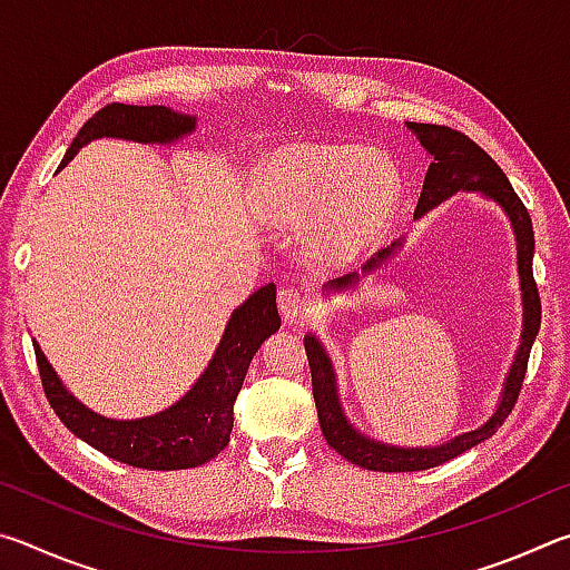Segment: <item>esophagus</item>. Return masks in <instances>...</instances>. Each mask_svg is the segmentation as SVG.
Returning <instances> with one entry per match:
<instances>
[{
    "label": "esophagus",
    "mask_w": 570,
    "mask_h": 570,
    "mask_svg": "<svg viewBox=\"0 0 570 570\" xmlns=\"http://www.w3.org/2000/svg\"><path fill=\"white\" fill-rule=\"evenodd\" d=\"M278 312H282L286 322L304 320L308 312V298L298 292V288H282V292H278Z\"/></svg>",
    "instance_id": "1"
}]
</instances>
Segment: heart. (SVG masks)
Segmentation results:
<instances>
[{
    "mask_svg": "<svg viewBox=\"0 0 570 570\" xmlns=\"http://www.w3.org/2000/svg\"><path fill=\"white\" fill-rule=\"evenodd\" d=\"M400 198L394 163L352 142H292L256 176V204L268 224L308 230V246L330 264H350L377 244Z\"/></svg>",
    "mask_w": 570,
    "mask_h": 570,
    "instance_id": "b5f03b06",
    "label": "heart"
}]
</instances>
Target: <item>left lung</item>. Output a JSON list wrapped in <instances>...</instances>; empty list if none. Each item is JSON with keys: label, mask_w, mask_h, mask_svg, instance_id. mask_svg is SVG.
I'll list each match as a JSON object with an SVG mask.
<instances>
[{"label": "left lung", "mask_w": 570, "mask_h": 570, "mask_svg": "<svg viewBox=\"0 0 570 570\" xmlns=\"http://www.w3.org/2000/svg\"><path fill=\"white\" fill-rule=\"evenodd\" d=\"M407 128L417 135V140L422 142V148L430 153L432 160L428 176H424L417 208H414V218L424 216L428 210L440 206L442 200H448L460 190L482 193L485 198L495 200L510 218V226H513V234L518 240V276L520 292H523V332H520V346L515 352L513 366H510L505 377L503 397H500L493 417L485 424H480L478 430H470L465 435L452 438L435 448H397L362 435V432L346 420V414L342 410L330 354H326L322 342L316 340L314 334H306L304 346L308 356V370H312V392L326 442H330V448L340 452L342 458L354 462V465L377 472H414L438 468L442 462L458 458L470 448L493 438L500 424L505 422L510 410L515 407L520 387H523L525 380L530 346H533L540 330V296L533 278V224H530L528 208L523 206V200L518 198L513 186H510L505 173L500 170L498 163L490 158L478 142H472L468 135H462L460 130L430 122H407ZM400 246L402 238L390 248H384L382 254L372 258V262H366V266L362 268V276L377 272L380 264L387 262L394 254V248ZM356 284H360V274H346L342 278H334V282L326 284L324 288L326 292H346V288H352Z\"/></svg>", "instance_id": "left-lung-1"}]
</instances>
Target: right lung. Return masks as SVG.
Here are the masks:
<instances>
[{
  "label": "right lung",
  "mask_w": 570,
  "mask_h": 570,
  "mask_svg": "<svg viewBox=\"0 0 570 570\" xmlns=\"http://www.w3.org/2000/svg\"><path fill=\"white\" fill-rule=\"evenodd\" d=\"M193 130H196L193 115L176 112L166 105L110 102L82 125L57 170H62L90 140L120 138L166 146V142L186 138ZM278 326H282V316L276 308V286L266 284L234 308L214 360L208 362L196 384L176 404L138 420H110L85 407L80 400H75V394L67 392L40 344L35 340L32 344L47 400L72 435L125 465L186 470L204 465L228 445L230 430H234V402L248 364L258 346Z\"/></svg>",
  "instance_id": "right-lung-1"
}]
</instances>
